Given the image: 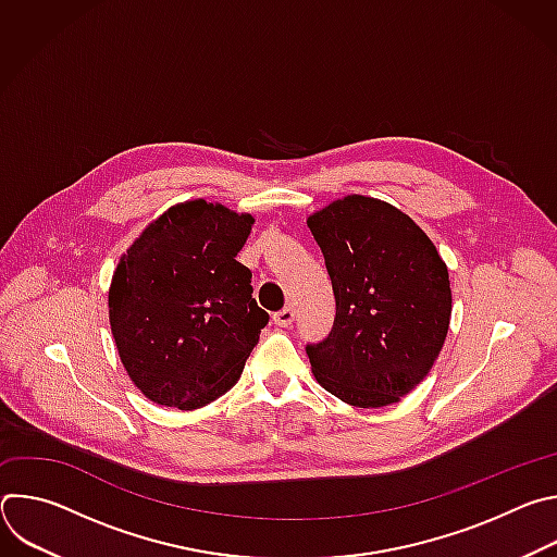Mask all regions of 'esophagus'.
Listing matches in <instances>:
<instances>
[{"label":"esophagus","mask_w":557,"mask_h":557,"mask_svg":"<svg viewBox=\"0 0 557 557\" xmlns=\"http://www.w3.org/2000/svg\"><path fill=\"white\" fill-rule=\"evenodd\" d=\"M293 320H295V310H293L290 306H286V308H282L280 312L273 314V322H275V326H280V329H288V326L293 324Z\"/></svg>","instance_id":"1"}]
</instances>
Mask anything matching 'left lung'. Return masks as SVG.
I'll list each match as a JSON object with an SVG mask.
<instances>
[{
    "mask_svg": "<svg viewBox=\"0 0 557 557\" xmlns=\"http://www.w3.org/2000/svg\"><path fill=\"white\" fill-rule=\"evenodd\" d=\"M337 301L326 342L306 346L312 374L348 406L383 408L432 370L451 317L447 264L401 209L344 196L306 220Z\"/></svg>",
    "mask_w": 557,
    "mask_h": 557,
    "instance_id": "1",
    "label": "left lung"
}]
</instances>
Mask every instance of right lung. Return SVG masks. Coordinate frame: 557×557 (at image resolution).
Returning a JSON list of instances; mask_svg holds the SVG:
<instances>
[{"instance_id":"1","label":"right lung","mask_w":557,"mask_h":557,"mask_svg":"<svg viewBox=\"0 0 557 557\" xmlns=\"http://www.w3.org/2000/svg\"><path fill=\"white\" fill-rule=\"evenodd\" d=\"M256 218L202 198L151 220L119 260L110 329L149 401L196 410L228 392L269 324L235 260Z\"/></svg>"}]
</instances>
